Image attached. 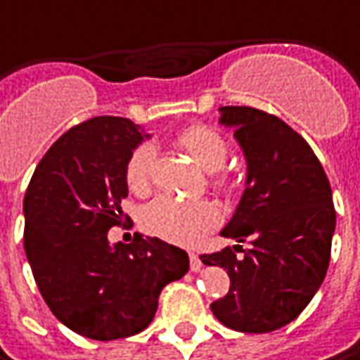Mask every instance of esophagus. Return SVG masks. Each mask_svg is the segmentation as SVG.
<instances>
[{"label":"esophagus","mask_w":360,"mask_h":360,"mask_svg":"<svg viewBox=\"0 0 360 360\" xmlns=\"http://www.w3.org/2000/svg\"><path fill=\"white\" fill-rule=\"evenodd\" d=\"M201 267H202L201 257H199L197 252H191V269H193V271H201Z\"/></svg>","instance_id":"esophagus-1"}]
</instances>
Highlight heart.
Segmentation results:
<instances>
[{"mask_svg":"<svg viewBox=\"0 0 360 360\" xmlns=\"http://www.w3.org/2000/svg\"><path fill=\"white\" fill-rule=\"evenodd\" d=\"M178 147L186 151L193 161L205 172H217L228 161V143L226 139L205 126L195 124L184 128L178 139ZM155 149L151 143L139 145L126 161L124 176L126 184L134 193H145L149 188L151 163ZM221 219L219 209L211 201H176L172 197H158L143 211V228L151 236L163 238L174 245H197L207 232H211Z\"/></svg>","mask_w":360,"mask_h":360,"instance_id":"heart-1","label":"heart"}]
</instances>
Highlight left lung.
I'll use <instances>...</instances> for the list:
<instances>
[{
    "label": "left lung",
    "instance_id": "8db88e82",
    "mask_svg": "<svg viewBox=\"0 0 360 360\" xmlns=\"http://www.w3.org/2000/svg\"><path fill=\"white\" fill-rule=\"evenodd\" d=\"M219 113L247 159V188L221 236L250 240V248L238 259L240 245L201 255L230 276V290L211 311L230 330L267 334L294 321L328 274L332 186L307 141L280 117L238 105Z\"/></svg>",
    "mask_w": 360,
    "mask_h": 360
}]
</instances>
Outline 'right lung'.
<instances>
[{"instance_id": "1", "label": "right lung", "mask_w": 360, "mask_h": 360, "mask_svg": "<svg viewBox=\"0 0 360 360\" xmlns=\"http://www.w3.org/2000/svg\"><path fill=\"white\" fill-rule=\"evenodd\" d=\"M145 139L128 117H91L51 145L24 195V250L39 292L66 328L91 340L143 332L163 286L188 271L186 250L159 238H108L124 217L126 161Z\"/></svg>"}]
</instances>
